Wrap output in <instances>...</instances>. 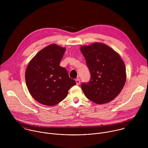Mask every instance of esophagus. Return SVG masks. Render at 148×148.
Masks as SVG:
<instances>
[{
	"label": "esophagus",
	"mask_w": 148,
	"mask_h": 148,
	"mask_svg": "<svg viewBox=\"0 0 148 148\" xmlns=\"http://www.w3.org/2000/svg\"><path fill=\"white\" fill-rule=\"evenodd\" d=\"M75 82H76L77 85V86H78L79 84V83H80V80H79V78L76 79H75Z\"/></svg>",
	"instance_id": "obj_1"
}]
</instances>
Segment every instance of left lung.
<instances>
[{
  "mask_svg": "<svg viewBox=\"0 0 148 148\" xmlns=\"http://www.w3.org/2000/svg\"><path fill=\"white\" fill-rule=\"evenodd\" d=\"M80 50L91 73L88 84H81L84 94L98 104L114 100L126 79L125 63L120 55L107 45L98 42L82 46Z\"/></svg>",
  "mask_w": 148,
  "mask_h": 148,
  "instance_id": "1",
  "label": "left lung"
}]
</instances>
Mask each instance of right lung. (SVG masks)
Here are the masks:
<instances>
[{
	"label": "right lung",
	"mask_w": 148,
	"mask_h": 148,
	"mask_svg": "<svg viewBox=\"0 0 148 148\" xmlns=\"http://www.w3.org/2000/svg\"><path fill=\"white\" fill-rule=\"evenodd\" d=\"M66 48L52 44L30 60L25 72L26 84L32 97L39 103L53 106L64 99L76 82L60 66Z\"/></svg>",
	"instance_id": "1"
}]
</instances>
